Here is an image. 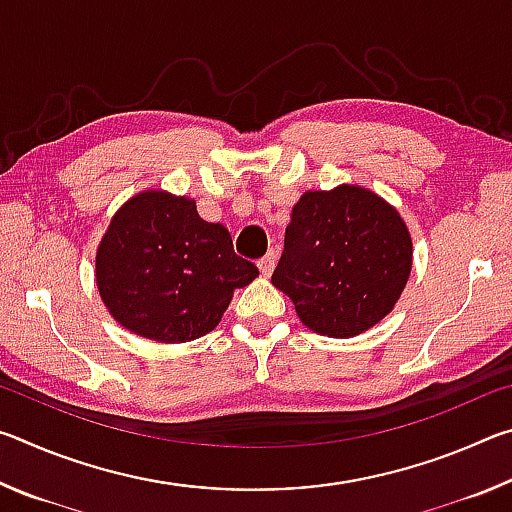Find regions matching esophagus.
<instances>
[{"label":"esophagus","instance_id":"obj_1","mask_svg":"<svg viewBox=\"0 0 512 512\" xmlns=\"http://www.w3.org/2000/svg\"><path fill=\"white\" fill-rule=\"evenodd\" d=\"M275 262H277V255H275V253H268V255H264L262 259H259L257 266H259V271H262V275L268 277V275L273 273Z\"/></svg>","mask_w":512,"mask_h":512}]
</instances>
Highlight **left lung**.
<instances>
[{
    "mask_svg": "<svg viewBox=\"0 0 512 512\" xmlns=\"http://www.w3.org/2000/svg\"><path fill=\"white\" fill-rule=\"evenodd\" d=\"M411 248L402 216L368 189L307 192L293 205L271 282L309 329L350 339L391 314L409 280Z\"/></svg>",
    "mask_w": 512,
    "mask_h": 512,
    "instance_id": "8db88e82",
    "label": "left lung"
}]
</instances>
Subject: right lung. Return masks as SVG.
<instances>
[{"mask_svg": "<svg viewBox=\"0 0 512 512\" xmlns=\"http://www.w3.org/2000/svg\"><path fill=\"white\" fill-rule=\"evenodd\" d=\"M259 275L230 232L196 203L142 192L112 216L97 250V287L119 325L158 343H185L219 325L232 291Z\"/></svg>", "mask_w": 512, "mask_h": 512, "instance_id": "right-lung-1", "label": "right lung"}]
</instances>
